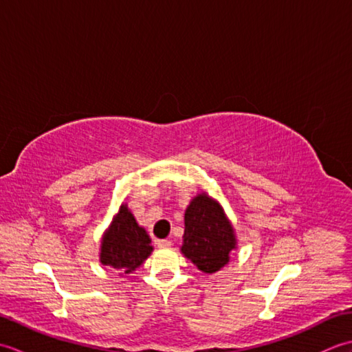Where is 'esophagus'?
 <instances>
[{
  "mask_svg": "<svg viewBox=\"0 0 352 352\" xmlns=\"http://www.w3.org/2000/svg\"><path fill=\"white\" fill-rule=\"evenodd\" d=\"M155 245L159 246V248H168V246H170V242L166 241V239H157Z\"/></svg>",
  "mask_w": 352,
  "mask_h": 352,
  "instance_id": "esophagus-1",
  "label": "esophagus"
}]
</instances>
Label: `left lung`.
Returning <instances> with one entry per match:
<instances>
[{
	"label": "left lung",
	"mask_w": 352,
	"mask_h": 352,
	"mask_svg": "<svg viewBox=\"0 0 352 352\" xmlns=\"http://www.w3.org/2000/svg\"><path fill=\"white\" fill-rule=\"evenodd\" d=\"M234 228L218 201L199 193L184 213L182 252L199 271L213 274L230 261L236 250Z\"/></svg>",
	"instance_id": "left-lung-1"
}]
</instances>
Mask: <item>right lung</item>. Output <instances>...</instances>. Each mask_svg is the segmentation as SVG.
Masks as SVG:
<instances>
[{"mask_svg": "<svg viewBox=\"0 0 352 352\" xmlns=\"http://www.w3.org/2000/svg\"><path fill=\"white\" fill-rule=\"evenodd\" d=\"M151 252V239L145 228L139 226L126 204H122L101 239L100 261L104 266L118 269L121 274H130L136 271Z\"/></svg>", "mask_w": 352, "mask_h": 352, "instance_id": "add662e5", "label": "right lung"}]
</instances>
